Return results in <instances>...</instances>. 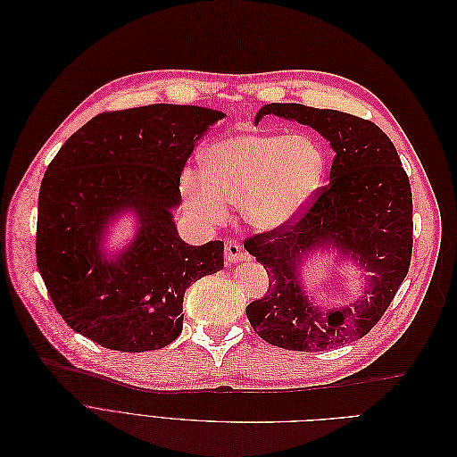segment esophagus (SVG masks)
<instances>
[{
  "label": "esophagus",
  "mask_w": 457,
  "mask_h": 457,
  "mask_svg": "<svg viewBox=\"0 0 457 457\" xmlns=\"http://www.w3.org/2000/svg\"><path fill=\"white\" fill-rule=\"evenodd\" d=\"M225 258L228 264H237V262H245V260H249V254L236 240H228L225 244Z\"/></svg>",
  "instance_id": "obj_1"
}]
</instances>
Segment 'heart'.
Segmentation results:
<instances>
[{"label": "heart", "mask_w": 457, "mask_h": 457, "mask_svg": "<svg viewBox=\"0 0 457 457\" xmlns=\"http://www.w3.org/2000/svg\"><path fill=\"white\" fill-rule=\"evenodd\" d=\"M208 170H186L182 197L203 225L228 220L240 203L244 220L260 232L295 223L323 186L328 158L309 136L236 134L206 152Z\"/></svg>", "instance_id": "b5f03b06"}]
</instances>
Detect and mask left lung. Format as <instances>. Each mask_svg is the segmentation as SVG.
Instances as JSON below:
<instances>
[{
	"label": "left lung",
	"instance_id": "8db88e82",
	"mask_svg": "<svg viewBox=\"0 0 457 457\" xmlns=\"http://www.w3.org/2000/svg\"><path fill=\"white\" fill-rule=\"evenodd\" d=\"M275 115L311 126L335 160L329 186L295 225L245 242L270 275L268 294L247 305L253 329L292 352L333 350L362 338L379 321L403 282L412 251L411 186L398 152L374 122L301 104H266L254 120ZM334 253L361 270L363 288L350 306L323 308L302 270Z\"/></svg>",
	"mask_w": 457,
	"mask_h": 457
}]
</instances>
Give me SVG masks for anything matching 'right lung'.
<instances>
[{
  "label": "right lung",
  "instance_id": "right-lung-1",
  "mask_svg": "<svg viewBox=\"0 0 457 457\" xmlns=\"http://www.w3.org/2000/svg\"><path fill=\"white\" fill-rule=\"evenodd\" d=\"M221 119L210 107L154 104L96 115L61 146L40 184L37 266L76 333L129 353L180 335L186 288L223 270L225 245L186 244L172 210L187 158ZM126 214L135 232L112 248Z\"/></svg>",
  "mask_w": 457,
  "mask_h": 457
}]
</instances>
